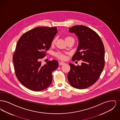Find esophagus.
Listing matches in <instances>:
<instances>
[{"instance_id":"esophagus-1","label":"esophagus","mask_w":120,"mask_h":120,"mask_svg":"<svg viewBox=\"0 0 120 120\" xmlns=\"http://www.w3.org/2000/svg\"><path fill=\"white\" fill-rule=\"evenodd\" d=\"M65 64V63L63 62H60L59 63V64L60 65H64Z\"/></svg>"}]
</instances>
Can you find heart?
Instances as JSON below:
<instances>
[{
    "label": "heart",
    "mask_w": 120,
    "mask_h": 120,
    "mask_svg": "<svg viewBox=\"0 0 120 120\" xmlns=\"http://www.w3.org/2000/svg\"><path fill=\"white\" fill-rule=\"evenodd\" d=\"M71 38H72V37H70V36H67L65 38V40L67 41V40H68L70 39H71ZM57 40V38H54L52 40V45H53L55 43L56 41ZM54 55L57 57L59 59H62V60H64L66 58V55H65V54L63 53L62 52H56L54 53Z\"/></svg>",
    "instance_id": "1"
}]
</instances>
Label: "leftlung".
I'll use <instances>...</instances> for the list:
<instances>
[{
	"label": "left lung",
	"instance_id": "1",
	"mask_svg": "<svg viewBox=\"0 0 120 120\" xmlns=\"http://www.w3.org/2000/svg\"><path fill=\"white\" fill-rule=\"evenodd\" d=\"M78 39L77 51L72 60H82L80 66L70 63L68 74L70 84L78 89H84L94 84L101 74L105 65V49L103 42L96 32L85 26H74L69 29Z\"/></svg>",
	"mask_w": 120,
	"mask_h": 120
}]
</instances>
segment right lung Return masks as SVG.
Here are the masks:
<instances>
[{
  "mask_svg": "<svg viewBox=\"0 0 120 120\" xmlns=\"http://www.w3.org/2000/svg\"><path fill=\"white\" fill-rule=\"evenodd\" d=\"M57 28L40 26L26 32L17 42L13 55L15 74L20 83L34 91L48 88L52 81V72L58 67L55 60L43 65L41 59L47 55Z\"/></svg>",
  "mask_w": 120,
  "mask_h": 120,
  "instance_id": "add662e5",
  "label": "right lung"
}]
</instances>
